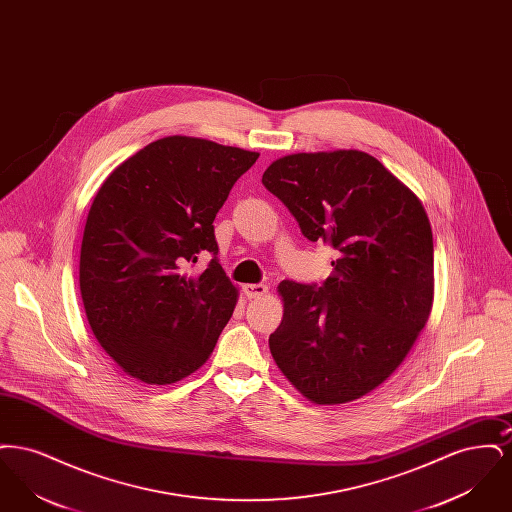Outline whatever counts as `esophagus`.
<instances>
[{
    "instance_id": "1",
    "label": "esophagus",
    "mask_w": 512,
    "mask_h": 512,
    "mask_svg": "<svg viewBox=\"0 0 512 512\" xmlns=\"http://www.w3.org/2000/svg\"><path fill=\"white\" fill-rule=\"evenodd\" d=\"M244 292L249 299H259V297L267 295L268 286H265V284H245Z\"/></svg>"
}]
</instances>
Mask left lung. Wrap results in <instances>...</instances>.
I'll return each instance as SVG.
<instances>
[{
	"instance_id": "left-lung-1",
	"label": "left lung",
	"mask_w": 512,
	"mask_h": 512,
	"mask_svg": "<svg viewBox=\"0 0 512 512\" xmlns=\"http://www.w3.org/2000/svg\"><path fill=\"white\" fill-rule=\"evenodd\" d=\"M263 184L307 240L340 253L322 286L280 282L272 359L311 403L355 401L390 378L430 317L434 240L424 205L359 149L280 157Z\"/></svg>"
}]
</instances>
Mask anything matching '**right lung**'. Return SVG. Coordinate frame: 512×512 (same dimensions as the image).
Listing matches in <instances>:
<instances>
[{
	"mask_svg": "<svg viewBox=\"0 0 512 512\" xmlns=\"http://www.w3.org/2000/svg\"><path fill=\"white\" fill-rule=\"evenodd\" d=\"M257 151L167 136L111 172L92 201L80 247L90 328L122 370L151 386L190 376L211 357L238 303L220 267L213 220ZM201 250V275L183 267Z\"/></svg>",
	"mask_w": 512,
	"mask_h": 512,
	"instance_id": "1",
	"label": "right lung"
}]
</instances>
